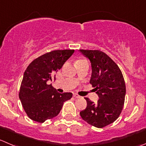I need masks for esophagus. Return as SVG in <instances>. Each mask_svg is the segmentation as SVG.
I'll return each mask as SVG.
<instances>
[{
	"label": "esophagus",
	"mask_w": 146,
	"mask_h": 146,
	"mask_svg": "<svg viewBox=\"0 0 146 146\" xmlns=\"http://www.w3.org/2000/svg\"><path fill=\"white\" fill-rule=\"evenodd\" d=\"M73 97L76 98H80V96H78V94H76V93H74V94H73Z\"/></svg>",
	"instance_id": "1"
}]
</instances>
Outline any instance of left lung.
Wrapping results in <instances>:
<instances>
[{"label": "left lung", "mask_w": 146, "mask_h": 146, "mask_svg": "<svg viewBox=\"0 0 146 146\" xmlns=\"http://www.w3.org/2000/svg\"><path fill=\"white\" fill-rule=\"evenodd\" d=\"M91 64L90 83L98 96L97 103L86 98L87 107L80 112L85 121L96 128H103L119 117L125 101V84L116 63L100 50H79Z\"/></svg>", "instance_id": "8db88e82"}]
</instances>
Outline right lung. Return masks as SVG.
<instances>
[{
    "instance_id": "obj_1",
    "label": "right lung",
    "mask_w": 146,
    "mask_h": 146,
    "mask_svg": "<svg viewBox=\"0 0 146 146\" xmlns=\"http://www.w3.org/2000/svg\"><path fill=\"white\" fill-rule=\"evenodd\" d=\"M73 53L74 50H53L35 59L26 68L19 98L33 121L43 123L54 118L60 113L63 103L72 98V93H58L47 82L56 80L55 73Z\"/></svg>"
}]
</instances>
